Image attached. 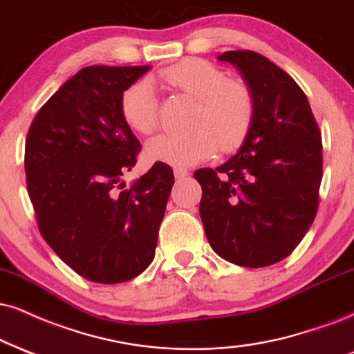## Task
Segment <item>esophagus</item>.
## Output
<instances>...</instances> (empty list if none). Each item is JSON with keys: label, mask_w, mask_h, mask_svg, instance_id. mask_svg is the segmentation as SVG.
<instances>
[{"label": "esophagus", "mask_w": 354, "mask_h": 354, "mask_svg": "<svg viewBox=\"0 0 354 354\" xmlns=\"http://www.w3.org/2000/svg\"><path fill=\"white\" fill-rule=\"evenodd\" d=\"M174 176H176V178H178V180H180V178H184V177L189 176V170L184 169V167H176V169H174Z\"/></svg>", "instance_id": "1"}]
</instances>
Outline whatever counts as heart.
I'll use <instances>...</instances> for the list:
<instances>
[{
    "mask_svg": "<svg viewBox=\"0 0 354 354\" xmlns=\"http://www.w3.org/2000/svg\"><path fill=\"white\" fill-rule=\"evenodd\" d=\"M165 84L198 102L189 133H164L147 141L144 154L151 162L185 167L221 151L241 146L254 120V98L241 82L203 59H187L159 72ZM121 115L139 134H151L159 124V100L149 78L128 86L121 97Z\"/></svg>",
    "mask_w": 354,
    "mask_h": 354,
    "instance_id": "heart-1",
    "label": "heart"
}]
</instances>
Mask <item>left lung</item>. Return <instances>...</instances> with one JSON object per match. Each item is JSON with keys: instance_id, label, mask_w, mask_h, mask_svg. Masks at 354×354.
Masks as SVG:
<instances>
[{"instance_id": "left-lung-1", "label": "left lung", "mask_w": 354, "mask_h": 354, "mask_svg": "<svg viewBox=\"0 0 354 354\" xmlns=\"http://www.w3.org/2000/svg\"><path fill=\"white\" fill-rule=\"evenodd\" d=\"M254 98V120L236 154L198 169L200 218L213 251L244 268L287 257L313 223L322 182V134L302 88L261 54L230 50Z\"/></svg>"}]
</instances>
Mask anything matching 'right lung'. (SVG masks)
Listing matches in <instances>:
<instances>
[{
  "label": "right lung",
  "mask_w": 354,
  "mask_h": 354,
  "mask_svg": "<svg viewBox=\"0 0 354 354\" xmlns=\"http://www.w3.org/2000/svg\"><path fill=\"white\" fill-rule=\"evenodd\" d=\"M149 68H82L39 110L26 139V182L39 231L91 282L134 279L156 254L172 169L156 162L122 190L141 144L121 115V97Z\"/></svg>",
  "instance_id": "add662e5"
}]
</instances>
